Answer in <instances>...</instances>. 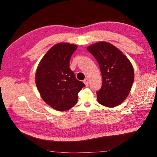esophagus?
<instances>
[{"label":"esophagus","instance_id":"obj_1","mask_svg":"<svg viewBox=\"0 0 157 157\" xmlns=\"http://www.w3.org/2000/svg\"><path fill=\"white\" fill-rule=\"evenodd\" d=\"M84 83L85 84V85H86V86H88V80L87 79V78H86V79H84Z\"/></svg>","mask_w":157,"mask_h":157}]
</instances>
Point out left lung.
<instances>
[{"instance_id": "8db88e82", "label": "left lung", "mask_w": 157, "mask_h": 157, "mask_svg": "<svg viewBox=\"0 0 157 157\" xmlns=\"http://www.w3.org/2000/svg\"><path fill=\"white\" fill-rule=\"evenodd\" d=\"M87 50L97 60L102 75V86L97 92L98 102L110 107L120 105L128 96L134 82V71L130 61L107 42H97Z\"/></svg>"}]
</instances>
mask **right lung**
I'll list each match as a JSON object with an SVG mask.
<instances>
[{
	"label": "right lung",
	"mask_w": 157,
	"mask_h": 157,
	"mask_svg": "<svg viewBox=\"0 0 157 157\" xmlns=\"http://www.w3.org/2000/svg\"><path fill=\"white\" fill-rule=\"evenodd\" d=\"M77 48V45L64 42L53 46L36 71V85L42 98L57 111L73 107L78 101V92L85 86L69 68L71 57Z\"/></svg>",
	"instance_id": "add662e5"
}]
</instances>
